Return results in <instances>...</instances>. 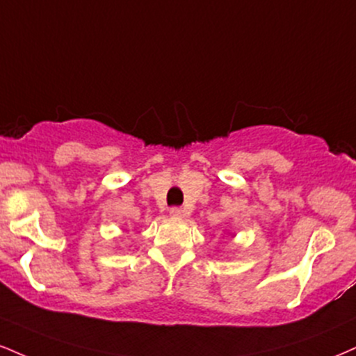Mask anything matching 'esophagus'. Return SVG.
Returning <instances> with one entry per match:
<instances>
[{
	"mask_svg": "<svg viewBox=\"0 0 356 356\" xmlns=\"http://www.w3.org/2000/svg\"><path fill=\"white\" fill-rule=\"evenodd\" d=\"M169 213L170 217H174V219H182V217L186 216V211H184L182 207H172L169 209Z\"/></svg>",
	"mask_w": 356,
	"mask_h": 356,
	"instance_id": "esophagus-1",
	"label": "esophagus"
}]
</instances>
